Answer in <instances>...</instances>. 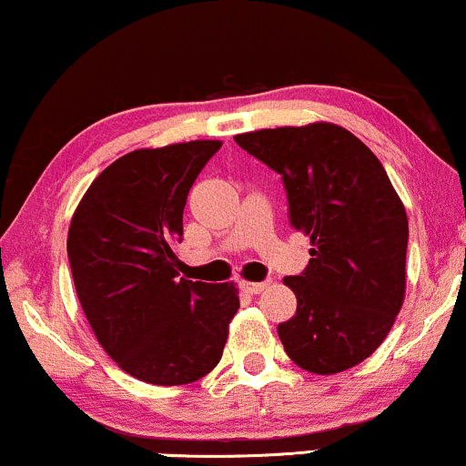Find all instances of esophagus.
Here are the masks:
<instances>
[{"label":"esophagus","instance_id":"1","mask_svg":"<svg viewBox=\"0 0 466 466\" xmlns=\"http://www.w3.org/2000/svg\"><path fill=\"white\" fill-rule=\"evenodd\" d=\"M241 288H243V291H248V294H260V291L268 288V280H263V283H252V280H243Z\"/></svg>","mask_w":466,"mask_h":466}]
</instances>
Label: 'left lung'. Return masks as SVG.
I'll return each mask as SVG.
<instances>
[{
	"instance_id": "left-lung-1",
	"label": "left lung",
	"mask_w": 466,
	"mask_h": 466,
	"mask_svg": "<svg viewBox=\"0 0 466 466\" xmlns=\"http://www.w3.org/2000/svg\"><path fill=\"white\" fill-rule=\"evenodd\" d=\"M234 141L272 167L288 192V217L311 241V258L283 280L296 314L279 325L291 360L339 374L371 356L405 299L409 223L374 152L334 124L248 132Z\"/></svg>"
}]
</instances>
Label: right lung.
I'll return each mask as SVG.
<instances>
[{
    "label": "right lung",
    "mask_w": 466,
    "mask_h": 466,
    "mask_svg": "<svg viewBox=\"0 0 466 466\" xmlns=\"http://www.w3.org/2000/svg\"><path fill=\"white\" fill-rule=\"evenodd\" d=\"M221 141L135 150L81 198L68 260L86 319L121 370L150 385H187L223 356L238 309L232 283L178 279L175 245L192 183Z\"/></svg>",
    "instance_id": "right-lung-1"
}]
</instances>
